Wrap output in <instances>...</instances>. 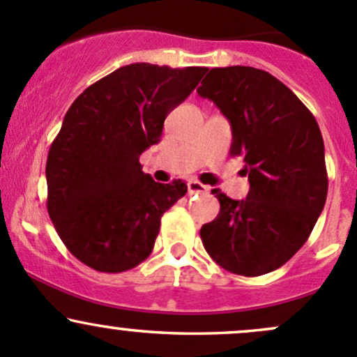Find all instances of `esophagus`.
<instances>
[{
  "label": "esophagus",
  "instance_id": "esophagus-1",
  "mask_svg": "<svg viewBox=\"0 0 357 357\" xmlns=\"http://www.w3.org/2000/svg\"><path fill=\"white\" fill-rule=\"evenodd\" d=\"M208 186L202 185L199 181H188V195H197V193H207Z\"/></svg>",
  "mask_w": 357,
  "mask_h": 357
}]
</instances>
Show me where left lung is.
<instances>
[{"label": "left lung", "mask_w": 357, "mask_h": 357, "mask_svg": "<svg viewBox=\"0 0 357 357\" xmlns=\"http://www.w3.org/2000/svg\"><path fill=\"white\" fill-rule=\"evenodd\" d=\"M197 93L231 124V155L243 157L250 183L243 200L212 190L221 208L202 226V243L229 273L275 271L307 242L325 207L328 176L318 122L291 89L261 68H211Z\"/></svg>", "instance_id": "left-lung-1"}]
</instances>
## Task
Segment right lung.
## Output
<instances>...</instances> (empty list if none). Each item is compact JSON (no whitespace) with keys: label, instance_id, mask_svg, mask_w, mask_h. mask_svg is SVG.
<instances>
[{"label":"right lung","instance_id":"1","mask_svg":"<svg viewBox=\"0 0 357 357\" xmlns=\"http://www.w3.org/2000/svg\"><path fill=\"white\" fill-rule=\"evenodd\" d=\"M207 67L124 66L86 88L63 117L46 160L48 214L74 257L102 273L145 261L160 218L188 186L145 174L139 155L160 142L167 114Z\"/></svg>","mask_w":357,"mask_h":357}]
</instances>
